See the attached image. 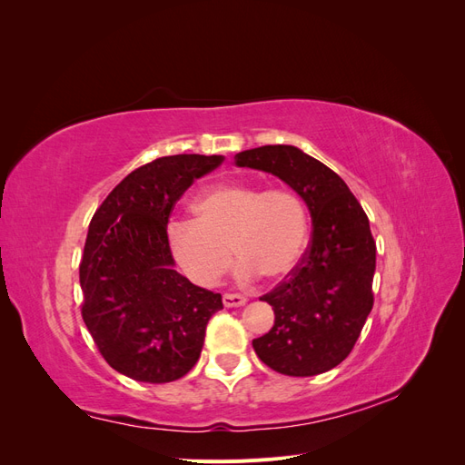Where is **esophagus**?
<instances>
[{
	"label": "esophagus",
	"mask_w": 465,
	"mask_h": 465,
	"mask_svg": "<svg viewBox=\"0 0 465 465\" xmlns=\"http://www.w3.org/2000/svg\"><path fill=\"white\" fill-rule=\"evenodd\" d=\"M223 304L227 306V308L242 306V304H246V297H242V294H232V292H227V294H223Z\"/></svg>",
	"instance_id": "1"
}]
</instances>
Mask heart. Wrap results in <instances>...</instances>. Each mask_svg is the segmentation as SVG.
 <instances>
[{
    "label": "heart",
    "mask_w": 465,
    "mask_h": 465,
    "mask_svg": "<svg viewBox=\"0 0 465 465\" xmlns=\"http://www.w3.org/2000/svg\"><path fill=\"white\" fill-rule=\"evenodd\" d=\"M193 213L195 219L168 223L166 236L182 272L198 285H215L229 272L232 250L242 260L238 275L244 281L285 279L304 256L311 219L289 188L227 182L205 190Z\"/></svg>",
    "instance_id": "b5f03b06"
}]
</instances>
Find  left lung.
Masks as SVG:
<instances>
[{"label": "left lung", "mask_w": 465, "mask_h": 465, "mask_svg": "<svg viewBox=\"0 0 465 465\" xmlns=\"http://www.w3.org/2000/svg\"><path fill=\"white\" fill-rule=\"evenodd\" d=\"M238 166L281 178L312 217V241L299 265L260 301L275 322L252 341L267 367L287 376L331 371L353 351L372 311L376 242L369 217L331 168L292 145H263L236 154Z\"/></svg>", "instance_id": "obj_1"}]
</instances>
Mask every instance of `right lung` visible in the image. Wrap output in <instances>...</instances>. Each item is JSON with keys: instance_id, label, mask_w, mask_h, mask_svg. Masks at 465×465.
Returning a JSON list of instances; mask_svg holds the SVG:
<instances>
[{"instance_id": "right-lung-1", "label": "right lung", "mask_w": 465, "mask_h": 465, "mask_svg": "<svg viewBox=\"0 0 465 465\" xmlns=\"http://www.w3.org/2000/svg\"><path fill=\"white\" fill-rule=\"evenodd\" d=\"M221 154H173L135 168L94 211L79 263L81 316L112 369L164 384L200 359L221 294L174 270L166 224L193 180Z\"/></svg>"}]
</instances>
